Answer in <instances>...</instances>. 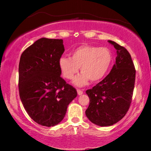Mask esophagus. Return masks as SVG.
Instances as JSON below:
<instances>
[{
  "label": "esophagus",
  "instance_id": "1",
  "mask_svg": "<svg viewBox=\"0 0 151 151\" xmlns=\"http://www.w3.org/2000/svg\"><path fill=\"white\" fill-rule=\"evenodd\" d=\"M77 93H78V94H79V95H81L83 93V90L77 89Z\"/></svg>",
  "mask_w": 151,
  "mask_h": 151
}]
</instances>
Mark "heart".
Wrapping results in <instances>:
<instances>
[{
    "instance_id": "b5f03b06",
    "label": "heart",
    "mask_w": 151,
    "mask_h": 151,
    "mask_svg": "<svg viewBox=\"0 0 151 151\" xmlns=\"http://www.w3.org/2000/svg\"><path fill=\"white\" fill-rule=\"evenodd\" d=\"M113 57L106 47L84 45L71 52L70 57L62 56L59 60V67L63 77L72 79L79 72L81 74L74 79L77 86L86 85L89 80L97 82L103 79L111 67Z\"/></svg>"
}]
</instances>
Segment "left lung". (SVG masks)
<instances>
[{
    "instance_id": "1",
    "label": "left lung",
    "mask_w": 151,
    "mask_h": 151,
    "mask_svg": "<svg viewBox=\"0 0 151 151\" xmlns=\"http://www.w3.org/2000/svg\"><path fill=\"white\" fill-rule=\"evenodd\" d=\"M108 42L116 50V64L103 80L86 91L89 98L86 115L100 126H111L125 116L136 80V69L129 51L114 41Z\"/></svg>"
}]
</instances>
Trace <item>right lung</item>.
Masks as SVG:
<instances>
[{
  "mask_svg": "<svg viewBox=\"0 0 151 151\" xmlns=\"http://www.w3.org/2000/svg\"><path fill=\"white\" fill-rule=\"evenodd\" d=\"M62 40L41 38L24 50L19 62L18 89L27 114L41 126H53L65 117L77 90L60 77Z\"/></svg>",
  "mask_w": 151,
  "mask_h": 151,
  "instance_id": "add662e5",
  "label": "right lung"
}]
</instances>
